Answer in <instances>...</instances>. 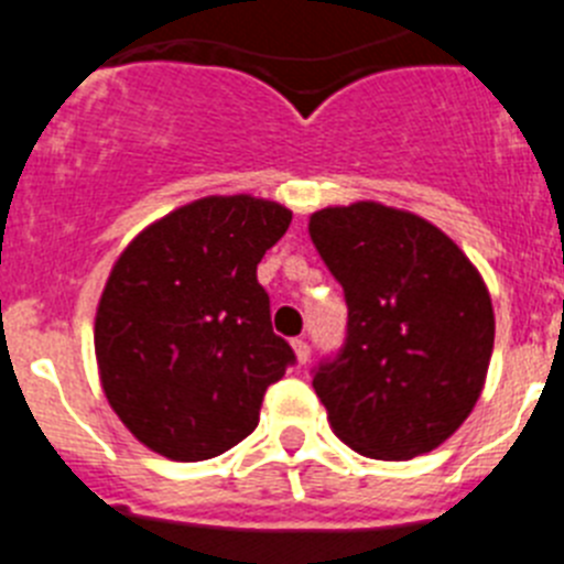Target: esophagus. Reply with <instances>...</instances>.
Returning <instances> with one entry per match:
<instances>
[{"instance_id": "esophagus-1", "label": "esophagus", "mask_w": 564, "mask_h": 564, "mask_svg": "<svg viewBox=\"0 0 564 564\" xmlns=\"http://www.w3.org/2000/svg\"><path fill=\"white\" fill-rule=\"evenodd\" d=\"M293 354H296V362L305 365L311 359V345L305 339H293Z\"/></svg>"}]
</instances>
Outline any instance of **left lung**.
<instances>
[{"mask_svg":"<svg viewBox=\"0 0 564 564\" xmlns=\"http://www.w3.org/2000/svg\"><path fill=\"white\" fill-rule=\"evenodd\" d=\"M345 291V341L314 370L334 433L373 459H413L451 436L482 393L494 307L468 257L422 216L356 202L311 216Z\"/></svg>","mask_w":564,"mask_h":564,"instance_id":"8db88e82","label":"left lung"}]
</instances>
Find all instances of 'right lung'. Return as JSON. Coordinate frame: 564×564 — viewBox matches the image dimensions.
I'll use <instances>...</instances> for the list:
<instances>
[{"label":"right lung","mask_w":564,"mask_h":564,"mask_svg":"<svg viewBox=\"0 0 564 564\" xmlns=\"http://www.w3.org/2000/svg\"><path fill=\"white\" fill-rule=\"evenodd\" d=\"M288 225L276 202L208 196L144 228L113 264L96 362L110 408L156 454L199 462L239 445L296 365L257 279Z\"/></svg>","instance_id":"1"}]
</instances>
